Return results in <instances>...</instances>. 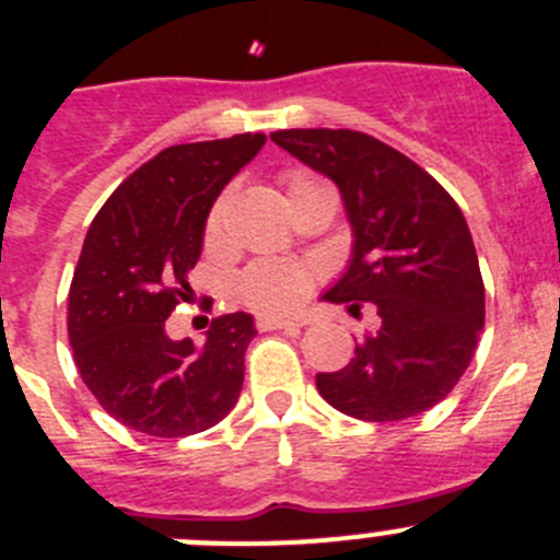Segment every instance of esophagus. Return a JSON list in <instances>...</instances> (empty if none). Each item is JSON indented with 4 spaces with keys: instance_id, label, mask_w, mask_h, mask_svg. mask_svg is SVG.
<instances>
[{
    "instance_id": "obj_1",
    "label": "esophagus",
    "mask_w": 560,
    "mask_h": 560,
    "mask_svg": "<svg viewBox=\"0 0 560 560\" xmlns=\"http://www.w3.org/2000/svg\"><path fill=\"white\" fill-rule=\"evenodd\" d=\"M306 323L301 320V317H290V320H259L256 323V328L259 331H287V334H301V328H304Z\"/></svg>"
}]
</instances>
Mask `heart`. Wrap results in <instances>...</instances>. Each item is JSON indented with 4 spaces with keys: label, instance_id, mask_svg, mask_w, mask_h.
Wrapping results in <instances>:
<instances>
[{
    "label": "heart",
    "instance_id": "1",
    "mask_svg": "<svg viewBox=\"0 0 560 560\" xmlns=\"http://www.w3.org/2000/svg\"><path fill=\"white\" fill-rule=\"evenodd\" d=\"M317 182L310 174H292L287 179L290 196L301 187ZM223 218H226V198L209 209L207 218V243H215L223 232ZM315 276L306 268H295V265L284 262H256L240 276L237 281V295L243 298V304L250 306L259 315H287V312L298 310L310 295Z\"/></svg>",
    "mask_w": 560,
    "mask_h": 560
}]
</instances>
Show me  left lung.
I'll use <instances>...</instances> for the list:
<instances>
[{
    "label": "left lung",
    "instance_id": "8db88e82",
    "mask_svg": "<svg viewBox=\"0 0 560 560\" xmlns=\"http://www.w3.org/2000/svg\"><path fill=\"white\" fill-rule=\"evenodd\" d=\"M270 140L342 192L353 256L326 301L351 315L373 306L381 317L351 362L317 373V392L357 420L422 415L451 395L483 328V279L464 212L428 171L364 132L279 129Z\"/></svg>",
    "mask_w": 560,
    "mask_h": 560
}]
</instances>
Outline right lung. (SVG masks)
Returning a JSON list of instances; mask_svg holds the SVG:
<instances>
[{
  "mask_svg": "<svg viewBox=\"0 0 560 560\" xmlns=\"http://www.w3.org/2000/svg\"><path fill=\"white\" fill-rule=\"evenodd\" d=\"M262 145V132H245L162 149L88 229L68 290V342L93 398L132 431L190 436L237 404L254 317H215L203 345L171 339L165 320L190 292L209 209Z\"/></svg>",
  "mask_w": 560,
  "mask_h": 560,
  "instance_id": "add662e5",
  "label": "right lung"
}]
</instances>
